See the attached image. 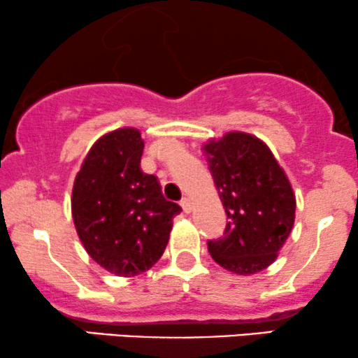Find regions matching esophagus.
Segmentation results:
<instances>
[{
	"mask_svg": "<svg viewBox=\"0 0 358 358\" xmlns=\"http://www.w3.org/2000/svg\"><path fill=\"white\" fill-rule=\"evenodd\" d=\"M180 207H182V210L185 213H190V210H192V202H190V199L182 197V201H180Z\"/></svg>",
	"mask_w": 358,
	"mask_h": 358,
	"instance_id": "obj_1",
	"label": "esophagus"
}]
</instances>
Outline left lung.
Wrapping results in <instances>:
<instances>
[{"label": "left lung", "instance_id": "1", "mask_svg": "<svg viewBox=\"0 0 358 358\" xmlns=\"http://www.w3.org/2000/svg\"><path fill=\"white\" fill-rule=\"evenodd\" d=\"M227 213L224 236L208 240V253L240 276L263 271L294 225L296 197L286 173L262 139L230 131L203 145Z\"/></svg>", "mask_w": 358, "mask_h": 358}]
</instances>
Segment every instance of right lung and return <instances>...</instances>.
<instances>
[{"instance_id":"obj_1","label":"right lung","mask_w":358,"mask_h":358,"mask_svg":"<svg viewBox=\"0 0 358 358\" xmlns=\"http://www.w3.org/2000/svg\"><path fill=\"white\" fill-rule=\"evenodd\" d=\"M143 148L136 128L103 134L83 159L72 189V217L83 248L117 276L150 270L182 210L166 201L156 176L141 171Z\"/></svg>"}]
</instances>
